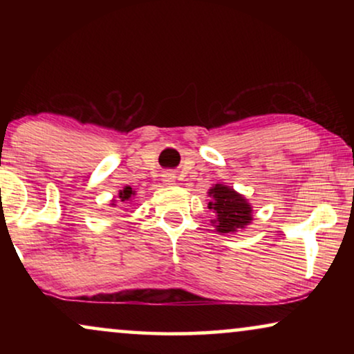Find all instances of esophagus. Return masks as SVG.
Instances as JSON below:
<instances>
[{
	"instance_id": "obj_1",
	"label": "esophagus",
	"mask_w": 354,
	"mask_h": 354,
	"mask_svg": "<svg viewBox=\"0 0 354 354\" xmlns=\"http://www.w3.org/2000/svg\"><path fill=\"white\" fill-rule=\"evenodd\" d=\"M162 182L166 183V185H174V182H176V177H174L172 174H164Z\"/></svg>"
}]
</instances>
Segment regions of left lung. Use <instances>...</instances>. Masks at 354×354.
<instances>
[{
    "label": "left lung",
    "instance_id": "8db88e82",
    "mask_svg": "<svg viewBox=\"0 0 354 354\" xmlns=\"http://www.w3.org/2000/svg\"><path fill=\"white\" fill-rule=\"evenodd\" d=\"M207 195L211 198L207 207L216 216V219L211 222L219 234H235L236 230L245 229L253 221L251 205L246 201L243 195L236 193L234 188L216 183L207 192Z\"/></svg>",
    "mask_w": 354,
    "mask_h": 354
}]
</instances>
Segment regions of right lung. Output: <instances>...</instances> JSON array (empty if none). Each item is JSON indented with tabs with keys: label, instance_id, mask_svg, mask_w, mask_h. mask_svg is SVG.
<instances>
[{
	"label": "right lung",
	"instance_id": "1",
	"mask_svg": "<svg viewBox=\"0 0 354 354\" xmlns=\"http://www.w3.org/2000/svg\"><path fill=\"white\" fill-rule=\"evenodd\" d=\"M133 195H135V192L132 190V188H130V187H124V190L119 192V200H118V201H119L122 206H125L130 200H132ZM118 201L113 200V206H115V203H118Z\"/></svg>",
	"mask_w": 354,
	"mask_h": 354
}]
</instances>
